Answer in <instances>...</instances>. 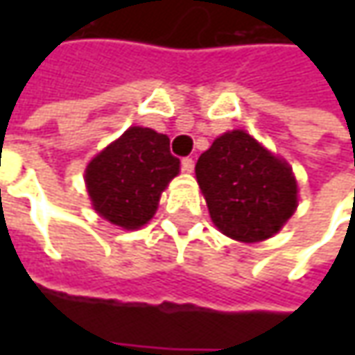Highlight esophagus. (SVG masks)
I'll return each instance as SVG.
<instances>
[{"label": "esophagus", "mask_w": 355, "mask_h": 355, "mask_svg": "<svg viewBox=\"0 0 355 355\" xmlns=\"http://www.w3.org/2000/svg\"><path fill=\"white\" fill-rule=\"evenodd\" d=\"M193 166H196V164H193V159H191V157H184V159H182V170L187 171V173H191V171H193Z\"/></svg>", "instance_id": "34e87169"}]
</instances>
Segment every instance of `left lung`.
I'll return each mask as SVG.
<instances>
[{"label": "left lung", "instance_id": "1", "mask_svg": "<svg viewBox=\"0 0 355 355\" xmlns=\"http://www.w3.org/2000/svg\"><path fill=\"white\" fill-rule=\"evenodd\" d=\"M196 178L215 227L235 241L272 237L298 207L293 168L245 130L219 136L199 156Z\"/></svg>", "mask_w": 355, "mask_h": 355}]
</instances>
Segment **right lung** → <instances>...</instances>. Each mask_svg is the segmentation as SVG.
<instances>
[{
	"mask_svg": "<svg viewBox=\"0 0 355 355\" xmlns=\"http://www.w3.org/2000/svg\"><path fill=\"white\" fill-rule=\"evenodd\" d=\"M178 173L180 159L171 156L170 138L132 126L90 159L85 182L94 211L130 231L154 217L162 191Z\"/></svg>",
	"mask_w": 355,
	"mask_h": 355,
	"instance_id": "add662e5",
	"label": "right lung"
}]
</instances>
